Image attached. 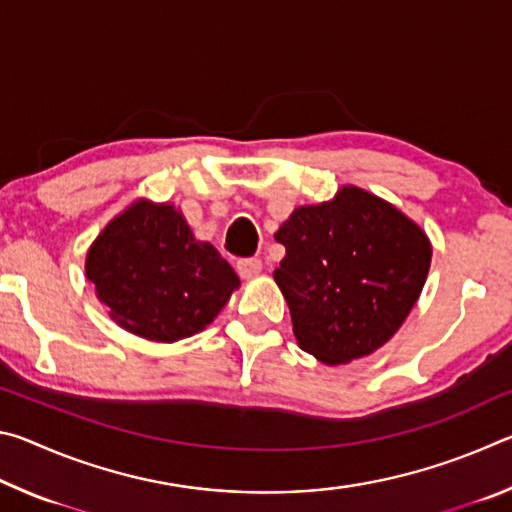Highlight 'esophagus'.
Masks as SVG:
<instances>
[{"label": "esophagus", "mask_w": 512, "mask_h": 512, "mask_svg": "<svg viewBox=\"0 0 512 512\" xmlns=\"http://www.w3.org/2000/svg\"><path fill=\"white\" fill-rule=\"evenodd\" d=\"M237 273L244 277V280H250V277H257L259 273H262V262L255 257L250 259H239L237 262Z\"/></svg>", "instance_id": "obj_1"}]
</instances>
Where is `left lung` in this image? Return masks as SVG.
<instances>
[{
	"instance_id": "8db88e82",
	"label": "left lung",
	"mask_w": 512,
	"mask_h": 512,
	"mask_svg": "<svg viewBox=\"0 0 512 512\" xmlns=\"http://www.w3.org/2000/svg\"><path fill=\"white\" fill-rule=\"evenodd\" d=\"M275 239L287 248L273 277L293 334L327 366L366 357L391 339L431 266L420 225L354 185L327 203L296 207Z\"/></svg>"
}]
</instances>
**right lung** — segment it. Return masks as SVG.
I'll list each match as a JSON object with an SVG mask.
<instances>
[{"mask_svg": "<svg viewBox=\"0 0 512 512\" xmlns=\"http://www.w3.org/2000/svg\"><path fill=\"white\" fill-rule=\"evenodd\" d=\"M85 275L119 327L155 343L201 332L239 287L232 266L194 237L176 207L146 198L101 230Z\"/></svg>", "mask_w": 512, "mask_h": 512, "instance_id": "obj_1", "label": "right lung"}]
</instances>
